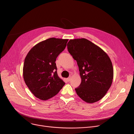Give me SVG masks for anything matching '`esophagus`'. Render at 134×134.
<instances>
[{
    "instance_id": "34e87169",
    "label": "esophagus",
    "mask_w": 134,
    "mask_h": 134,
    "mask_svg": "<svg viewBox=\"0 0 134 134\" xmlns=\"http://www.w3.org/2000/svg\"><path fill=\"white\" fill-rule=\"evenodd\" d=\"M70 79H71V76H70V77H68L67 79V80L68 81H69L70 80Z\"/></svg>"
}]
</instances>
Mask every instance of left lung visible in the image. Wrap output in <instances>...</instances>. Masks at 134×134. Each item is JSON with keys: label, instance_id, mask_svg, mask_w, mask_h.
<instances>
[{"label": "left lung", "instance_id": "left-lung-1", "mask_svg": "<svg viewBox=\"0 0 134 134\" xmlns=\"http://www.w3.org/2000/svg\"><path fill=\"white\" fill-rule=\"evenodd\" d=\"M69 53L77 62L81 82L75 90L85 102L100 100L111 87L114 77L112 62L100 47L85 38L70 39Z\"/></svg>", "mask_w": 134, "mask_h": 134}]
</instances>
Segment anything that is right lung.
<instances>
[{"label":"right lung","mask_w":134,"mask_h":134,"mask_svg":"<svg viewBox=\"0 0 134 134\" xmlns=\"http://www.w3.org/2000/svg\"><path fill=\"white\" fill-rule=\"evenodd\" d=\"M68 39L51 38L33 46L27 54L23 77L32 93L41 100L56 95L65 83L58 75L56 59Z\"/></svg>","instance_id":"add662e5"}]
</instances>
